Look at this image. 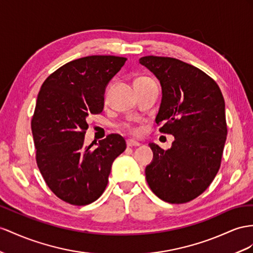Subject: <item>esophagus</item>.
I'll return each instance as SVG.
<instances>
[{
	"label": "esophagus",
	"mask_w": 253,
	"mask_h": 253,
	"mask_svg": "<svg viewBox=\"0 0 253 253\" xmlns=\"http://www.w3.org/2000/svg\"><path fill=\"white\" fill-rule=\"evenodd\" d=\"M126 143H127V146H128V147H133V146H140V143H139V142H137V141H134V140H131V139H128V140L126 141Z\"/></svg>",
	"instance_id": "34e87169"
}]
</instances>
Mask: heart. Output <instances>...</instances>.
<instances>
[{"instance_id":"b5f03b06","label":"heart","mask_w":253,"mask_h":253,"mask_svg":"<svg viewBox=\"0 0 253 253\" xmlns=\"http://www.w3.org/2000/svg\"><path fill=\"white\" fill-rule=\"evenodd\" d=\"M141 79H144V78H140V79H137V80H141ZM124 127H125L126 129H128V130H130V131H132V132H135V129H134L133 127H131L130 125L125 124V125H124Z\"/></svg>"}]
</instances>
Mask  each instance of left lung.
Masks as SVG:
<instances>
[{
	"label": "left lung",
	"instance_id": "8db88e82",
	"mask_svg": "<svg viewBox=\"0 0 253 253\" xmlns=\"http://www.w3.org/2000/svg\"><path fill=\"white\" fill-rule=\"evenodd\" d=\"M139 62L161 84L159 131L175 139L167 151L150 144L147 184L165 202H189L207 189L221 164L228 133L222 93L204 71L174 57L148 55Z\"/></svg>",
	"mask_w": 253,
	"mask_h": 253
}]
</instances>
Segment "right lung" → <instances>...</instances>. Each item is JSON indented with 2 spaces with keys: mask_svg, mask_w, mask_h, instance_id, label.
Returning <instances> with one entry per match:
<instances>
[{
  "mask_svg": "<svg viewBox=\"0 0 253 253\" xmlns=\"http://www.w3.org/2000/svg\"><path fill=\"white\" fill-rule=\"evenodd\" d=\"M126 57L90 55L63 65L51 74L37 96L31 127L36 163L57 198L73 205L94 202L105 191L114 159L126 150L118 133L84 145L89 114L103 110L109 81Z\"/></svg>",
  "mask_w": 253,
  "mask_h": 253,
  "instance_id": "1",
  "label": "right lung"
}]
</instances>
